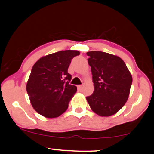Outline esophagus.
<instances>
[{
	"mask_svg": "<svg viewBox=\"0 0 154 154\" xmlns=\"http://www.w3.org/2000/svg\"><path fill=\"white\" fill-rule=\"evenodd\" d=\"M77 89H78L79 91H82V85H78L77 86Z\"/></svg>",
	"mask_w": 154,
	"mask_h": 154,
	"instance_id": "1",
	"label": "esophagus"
}]
</instances>
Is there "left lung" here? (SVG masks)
Instances as JSON below:
<instances>
[{
	"mask_svg": "<svg viewBox=\"0 0 154 154\" xmlns=\"http://www.w3.org/2000/svg\"><path fill=\"white\" fill-rule=\"evenodd\" d=\"M94 91L86 97L88 104L100 116L114 115L124 106L130 95L132 77L121 58L102 51H90Z\"/></svg>",
	"mask_w": 154,
	"mask_h": 154,
	"instance_id": "obj_1",
	"label": "left lung"
}]
</instances>
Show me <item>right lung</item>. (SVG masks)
Returning a JSON list of instances; mask_svg holds the SVG:
<instances>
[{
  "label": "right lung",
  "mask_w": 154,
  "mask_h": 154,
  "mask_svg": "<svg viewBox=\"0 0 154 154\" xmlns=\"http://www.w3.org/2000/svg\"><path fill=\"white\" fill-rule=\"evenodd\" d=\"M78 51L66 50L43 56L35 63L26 83V92L40 115L55 118L64 113L77 87L70 85L68 68Z\"/></svg>",
  "instance_id": "1"
}]
</instances>
